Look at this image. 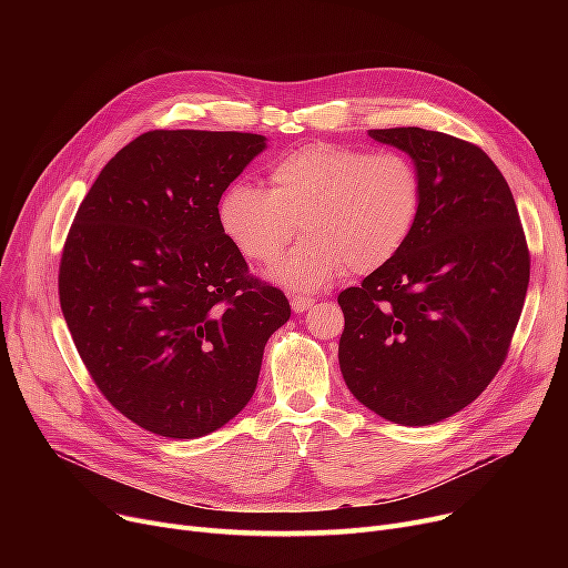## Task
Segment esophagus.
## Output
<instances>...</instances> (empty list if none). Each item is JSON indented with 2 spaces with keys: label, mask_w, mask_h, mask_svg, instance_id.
<instances>
[{
  "label": "esophagus",
  "mask_w": 568,
  "mask_h": 568,
  "mask_svg": "<svg viewBox=\"0 0 568 568\" xmlns=\"http://www.w3.org/2000/svg\"><path fill=\"white\" fill-rule=\"evenodd\" d=\"M290 304H292V311H294V313H306V311L315 304V300H311V296L296 294V296H292Z\"/></svg>",
  "instance_id": "34e87169"
}]
</instances>
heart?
<instances>
[{
  "instance_id": "1",
  "label": "heart",
  "mask_w": 568,
  "mask_h": 568,
  "mask_svg": "<svg viewBox=\"0 0 568 568\" xmlns=\"http://www.w3.org/2000/svg\"><path fill=\"white\" fill-rule=\"evenodd\" d=\"M268 184L234 182L219 204V223L246 260L281 257L302 227L306 236L272 268L292 292H320L394 262L419 223L424 184L400 152L306 144L272 163Z\"/></svg>"
}]
</instances>
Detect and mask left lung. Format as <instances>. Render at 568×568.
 Wrapping results in <instances>:
<instances>
[{"mask_svg":"<svg viewBox=\"0 0 568 568\" xmlns=\"http://www.w3.org/2000/svg\"><path fill=\"white\" fill-rule=\"evenodd\" d=\"M368 135L414 161L424 202L400 255L338 294V364L382 419L430 426L479 398L506 359L529 285L525 232L484 149L416 126Z\"/></svg>","mask_w":568,"mask_h":568,"instance_id":"obj_1","label":"left lung"}]
</instances>
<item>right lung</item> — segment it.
<instances>
[{
	"mask_svg": "<svg viewBox=\"0 0 568 568\" xmlns=\"http://www.w3.org/2000/svg\"><path fill=\"white\" fill-rule=\"evenodd\" d=\"M266 149L234 131H149L82 200L59 302L101 394L140 428L195 439L255 394L285 294L248 276L219 223L225 189Z\"/></svg>",
	"mask_w": 568,
	"mask_h": 568,
	"instance_id": "add662e5",
	"label": "right lung"
}]
</instances>
